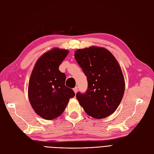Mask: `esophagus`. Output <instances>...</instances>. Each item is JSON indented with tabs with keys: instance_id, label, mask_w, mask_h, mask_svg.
<instances>
[{
	"instance_id": "34e87169",
	"label": "esophagus",
	"mask_w": 154,
	"mask_h": 154,
	"mask_svg": "<svg viewBox=\"0 0 154 154\" xmlns=\"http://www.w3.org/2000/svg\"><path fill=\"white\" fill-rule=\"evenodd\" d=\"M73 90H74V93H76L77 91H78V87H74V88L73 89Z\"/></svg>"
}]
</instances>
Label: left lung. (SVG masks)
<instances>
[{
    "instance_id": "1",
    "label": "left lung",
    "mask_w": 154,
    "mask_h": 154,
    "mask_svg": "<svg viewBox=\"0 0 154 154\" xmlns=\"http://www.w3.org/2000/svg\"><path fill=\"white\" fill-rule=\"evenodd\" d=\"M74 57L88 82L86 92L76 94L80 106L94 119H104L113 113L125 90L122 69L117 60L108 50L98 47L78 49Z\"/></svg>"
}]
</instances>
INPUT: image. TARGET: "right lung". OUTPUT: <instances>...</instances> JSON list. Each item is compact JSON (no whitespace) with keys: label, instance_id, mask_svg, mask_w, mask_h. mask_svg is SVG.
Segmentation results:
<instances>
[{"label":"right lung","instance_id":"obj_1","mask_svg":"<svg viewBox=\"0 0 154 154\" xmlns=\"http://www.w3.org/2000/svg\"><path fill=\"white\" fill-rule=\"evenodd\" d=\"M69 51L54 48L41 56L35 64L28 84V98L35 113L45 120L63 113L69 99L75 96L65 85L66 76L59 66Z\"/></svg>","mask_w":154,"mask_h":154}]
</instances>
